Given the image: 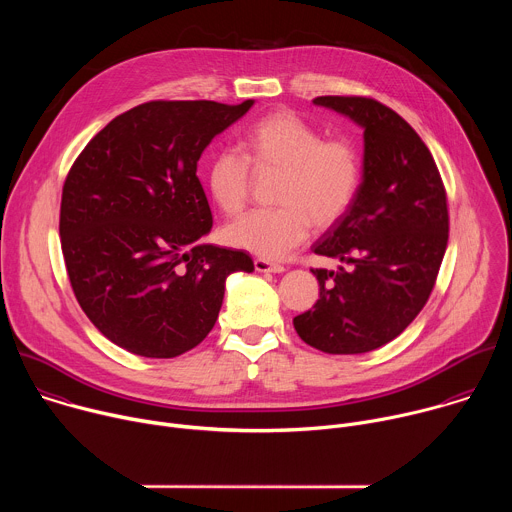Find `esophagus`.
<instances>
[{
	"label": "esophagus",
	"instance_id": "esophagus-1",
	"mask_svg": "<svg viewBox=\"0 0 512 512\" xmlns=\"http://www.w3.org/2000/svg\"><path fill=\"white\" fill-rule=\"evenodd\" d=\"M253 265H255V269L261 271V273H265V271H271V273H281V271H285L283 265L273 263V261H267V259H261V257H257V259L253 261Z\"/></svg>",
	"mask_w": 512,
	"mask_h": 512
}]
</instances>
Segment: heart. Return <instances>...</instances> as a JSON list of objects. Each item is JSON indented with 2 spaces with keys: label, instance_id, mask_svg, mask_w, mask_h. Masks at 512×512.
Here are the masks:
<instances>
[{
  "label": "heart",
  "instance_id": "heart-1",
  "mask_svg": "<svg viewBox=\"0 0 512 512\" xmlns=\"http://www.w3.org/2000/svg\"><path fill=\"white\" fill-rule=\"evenodd\" d=\"M239 152L218 150L204 168V184L214 204L229 216L245 210L251 169L279 172L275 208L255 210L225 231L233 247L279 259L302 245L312 225L328 229L354 204L364 174L358 143L348 135H324L320 127L291 109H275L239 137Z\"/></svg>",
  "mask_w": 512,
  "mask_h": 512
}]
</instances>
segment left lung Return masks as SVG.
Returning a JSON list of instances; mask_svg holds the SVG:
<instances>
[{"label":"left lung","mask_w":512,"mask_h":512,"mask_svg":"<svg viewBox=\"0 0 512 512\" xmlns=\"http://www.w3.org/2000/svg\"><path fill=\"white\" fill-rule=\"evenodd\" d=\"M364 127V174L350 210L314 245L338 271L312 310L294 318L300 338L328 354H360L397 338L427 304L450 233L446 186L417 131L371 97H316Z\"/></svg>","instance_id":"1"}]
</instances>
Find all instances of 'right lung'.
<instances>
[{
	"label": "right lung",
	"mask_w": 512,
	"mask_h": 512,
	"mask_svg": "<svg viewBox=\"0 0 512 512\" xmlns=\"http://www.w3.org/2000/svg\"><path fill=\"white\" fill-rule=\"evenodd\" d=\"M253 105L148 101L107 123L70 166L60 245L75 298L113 344L148 358L198 346L245 251L200 245L212 212L196 176L214 135Z\"/></svg>",
	"instance_id": "right-lung-1"
}]
</instances>
